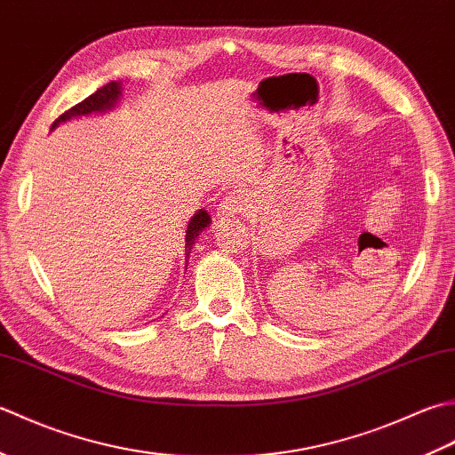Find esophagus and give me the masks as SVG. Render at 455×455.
<instances>
[{
    "instance_id": "34e87169",
    "label": "esophagus",
    "mask_w": 455,
    "mask_h": 455,
    "mask_svg": "<svg viewBox=\"0 0 455 455\" xmlns=\"http://www.w3.org/2000/svg\"><path fill=\"white\" fill-rule=\"evenodd\" d=\"M249 208V198L245 194L239 192H231L228 196L221 200V204L218 206V218L226 220V218H235L239 214H243Z\"/></svg>"
}]
</instances>
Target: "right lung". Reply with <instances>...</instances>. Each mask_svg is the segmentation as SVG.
<instances>
[{
	"label": "right lung",
	"instance_id": "1",
	"mask_svg": "<svg viewBox=\"0 0 455 455\" xmlns=\"http://www.w3.org/2000/svg\"><path fill=\"white\" fill-rule=\"evenodd\" d=\"M122 82H109V84L101 86L100 90H96L94 94L88 96L84 101H80L78 106H74L72 109H68L67 114H62L57 122L52 124L51 129H57L60 124H67L70 119H78V117H88V116H96V114H106V111H111L117 101L122 100ZM212 218L206 210H198L188 221L187 228V237H184V245H187V257H190V251L194 243H196L198 235L202 234L204 229L210 228ZM188 267V265H187Z\"/></svg>",
	"mask_w": 455,
	"mask_h": 455
}]
</instances>
